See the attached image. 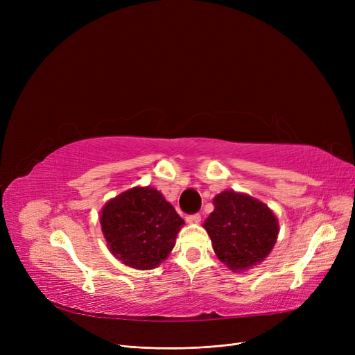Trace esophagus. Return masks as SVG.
Instances as JSON below:
<instances>
[{
    "label": "esophagus",
    "instance_id": "1",
    "mask_svg": "<svg viewBox=\"0 0 355 355\" xmlns=\"http://www.w3.org/2000/svg\"><path fill=\"white\" fill-rule=\"evenodd\" d=\"M187 220H188L189 223H200V222H201V216H200L198 213H196V214H191V216H188Z\"/></svg>",
    "mask_w": 355,
    "mask_h": 355
}]
</instances>
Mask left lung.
<instances>
[{
    "label": "left lung",
    "mask_w": 355,
    "mask_h": 355,
    "mask_svg": "<svg viewBox=\"0 0 355 355\" xmlns=\"http://www.w3.org/2000/svg\"><path fill=\"white\" fill-rule=\"evenodd\" d=\"M214 210L202 223L213 250L231 271L240 272L265 261L278 237V219L265 202L227 189L213 198Z\"/></svg>",
    "instance_id": "left-lung-1"
}]
</instances>
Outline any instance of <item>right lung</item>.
Listing matches in <instances>:
<instances>
[{
	"instance_id": "obj_1",
	"label": "right lung",
	"mask_w": 355,
	"mask_h": 355,
	"mask_svg": "<svg viewBox=\"0 0 355 355\" xmlns=\"http://www.w3.org/2000/svg\"><path fill=\"white\" fill-rule=\"evenodd\" d=\"M110 252L135 270H153L173 250L184 219L153 187H135L111 198L99 216Z\"/></svg>"
}]
</instances>
